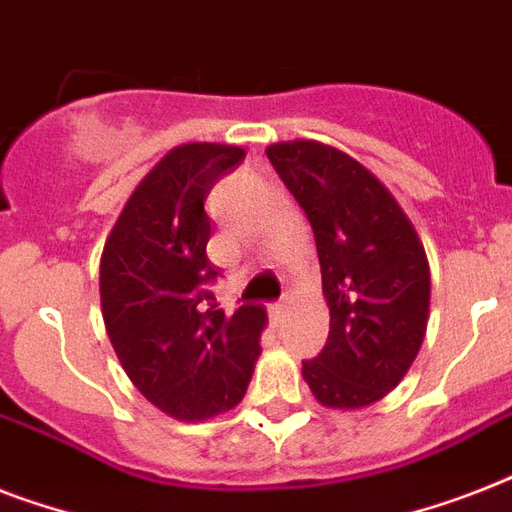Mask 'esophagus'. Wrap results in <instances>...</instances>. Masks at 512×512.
I'll return each instance as SVG.
<instances>
[{
    "instance_id": "esophagus-1",
    "label": "esophagus",
    "mask_w": 512,
    "mask_h": 512,
    "mask_svg": "<svg viewBox=\"0 0 512 512\" xmlns=\"http://www.w3.org/2000/svg\"><path fill=\"white\" fill-rule=\"evenodd\" d=\"M289 313V300H279V303L271 305V319L281 321Z\"/></svg>"
}]
</instances>
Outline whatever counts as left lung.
Masks as SVG:
<instances>
[{"label":"left lung","instance_id":"1","mask_svg":"<svg viewBox=\"0 0 512 512\" xmlns=\"http://www.w3.org/2000/svg\"><path fill=\"white\" fill-rule=\"evenodd\" d=\"M265 154L311 220L329 308L327 345L303 361V380L329 409L374 404L404 380L425 340V247L393 193L340 148L289 140Z\"/></svg>","mask_w":512,"mask_h":512}]
</instances>
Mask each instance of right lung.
Listing matches in <instances>:
<instances>
[{
    "label": "right lung",
    "mask_w": 512,
    "mask_h": 512,
    "mask_svg": "<svg viewBox=\"0 0 512 512\" xmlns=\"http://www.w3.org/2000/svg\"><path fill=\"white\" fill-rule=\"evenodd\" d=\"M244 148L185 143L148 172L124 204L100 257V308L119 364L143 396L180 422L239 404L260 356L263 305L225 316L207 287L212 185Z\"/></svg>",
    "instance_id": "1"
}]
</instances>
